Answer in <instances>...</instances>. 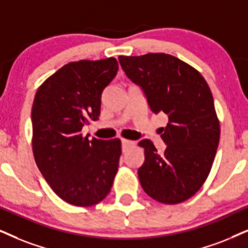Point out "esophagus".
Returning a JSON list of instances; mask_svg holds the SVG:
<instances>
[{"label":"esophagus","mask_w":248,"mask_h":248,"mask_svg":"<svg viewBox=\"0 0 248 248\" xmlns=\"http://www.w3.org/2000/svg\"><path fill=\"white\" fill-rule=\"evenodd\" d=\"M121 145H122V151L126 152L131 145H134V142L129 140H121Z\"/></svg>","instance_id":"esophagus-1"}]
</instances>
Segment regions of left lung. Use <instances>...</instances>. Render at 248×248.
<instances>
[{"label": "left lung", "instance_id": "obj_1", "mask_svg": "<svg viewBox=\"0 0 248 248\" xmlns=\"http://www.w3.org/2000/svg\"><path fill=\"white\" fill-rule=\"evenodd\" d=\"M119 62L153 113L168 117L162 155L150 140L139 143L145 155L137 171L140 186L159 202H186L205 183L220 140L211 89L198 71L174 56H119Z\"/></svg>", "mask_w": 248, "mask_h": 248}]
</instances>
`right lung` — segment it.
<instances>
[{"mask_svg": "<svg viewBox=\"0 0 248 248\" xmlns=\"http://www.w3.org/2000/svg\"><path fill=\"white\" fill-rule=\"evenodd\" d=\"M118 68L113 57L68 62L34 97V159L50 187L71 205L88 207L102 202L118 171L120 140H89L81 135L90 120H98L103 90Z\"/></svg>", "mask_w": 248, "mask_h": 248, "instance_id": "add662e5", "label": "right lung"}]
</instances>
